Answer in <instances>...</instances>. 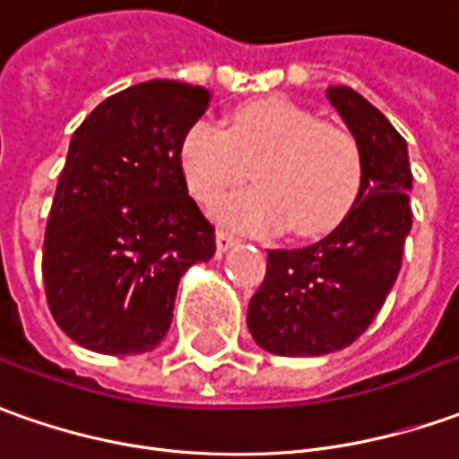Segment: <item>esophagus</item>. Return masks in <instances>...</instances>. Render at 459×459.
Segmentation results:
<instances>
[{"label": "esophagus", "instance_id": "1", "mask_svg": "<svg viewBox=\"0 0 459 459\" xmlns=\"http://www.w3.org/2000/svg\"><path fill=\"white\" fill-rule=\"evenodd\" d=\"M237 245V237H232L230 232H224V230H217V250L227 252L232 250Z\"/></svg>", "mask_w": 459, "mask_h": 459}]
</instances>
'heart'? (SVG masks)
Masks as SVG:
<instances>
[{
    "label": "heart",
    "instance_id": "heart-1",
    "mask_svg": "<svg viewBox=\"0 0 459 459\" xmlns=\"http://www.w3.org/2000/svg\"><path fill=\"white\" fill-rule=\"evenodd\" d=\"M189 192L212 204L252 177L260 186L232 194L214 214L247 232L290 224L298 237L336 230L351 212L364 181L356 138L285 98L239 106L230 128L199 121L181 143Z\"/></svg>",
    "mask_w": 459,
    "mask_h": 459
}]
</instances>
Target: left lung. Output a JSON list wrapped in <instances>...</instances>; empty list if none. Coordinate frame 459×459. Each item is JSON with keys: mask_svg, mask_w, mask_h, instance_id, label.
I'll list each match as a JSON object with an SVG mask.
<instances>
[{"mask_svg": "<svg viewBox=\"0 0 459 459\" xmlns=\"http://www.w3.org/2000/svg\"><path fill=\"white\" fill-rule=\"evenodd\" d=\"M325 98L359 143L364 181L346 220L321 242L267 250L247 328L275 356H323L351 346L392 290L411 230L407 141L351 88L331 85Z\"/></svg>", "mask_w": 459, "mask_h": 459, "instance_id": "8db88e82", "label": "left lung"}]
</instances>
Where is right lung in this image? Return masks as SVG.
<instances>
[{"mask_svg": "<svg viewBox=\"0 0 459 459\" xmlns=\"http://www.w3.org/2000/svg\"><path fill=\"white\" fill-rule=\"evenodd\" d=\"M207 106L199 85L149 80L106 98L73 134L42 278L52 318L82 349H156L181 275L217 250L181 169L184 136Z\"/></svg>", "mask_w": 459, "mask_h": 459, "instance_id": "1", "label": "right lung"}]
</instances>
